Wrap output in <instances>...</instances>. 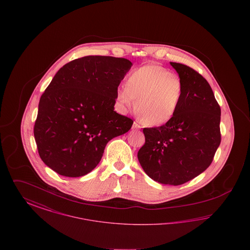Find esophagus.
<instances>
[{"instance_id":"1","label":"esophagus","mask_w":250,"mask_h":250,"mask_svg":"<svg viewBox=\"0 0 250 250\" xmlns=\"http://www.w3.org/2000/svg\"><path fill=\"white\" fill-rule=\"evenodd\" d=\"M132 128H133V129H136V130H137V129H140V128H141V125H139V124H138L137 122H134V124H133V126H132Z\"/></svg>"}]
</instances>
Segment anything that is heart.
Wrapping results in <instances>:
<instances>
[{
    "label": "heart",
    "instance_id": "b5f03b06",
    "mask_svg": "<svg viewBox=\"0 0 250 250\" xmlns=\"http://www.w3.org/2000/svg\"><path fill=\"white\" fill-rule=\"evenodd\" d=\"M183 96V84L176 75L156 64L132 72L126 85L117 89V100L125 108H134L151 126L167 124L175 115ZM137 105H135V99Z\"/></svg>",
    "mask_w": 250,
    "mask_h": 250
}]
</instances>
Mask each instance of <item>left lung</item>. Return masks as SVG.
<instances>
[{
    "label": "left lung",
    "mask_w": 250,
    "mask_h": 250,
    "mask_svg": "<svg viewBox=\"0 0 250 250\" xmlns=\"http://www.w3.org/2000/svg\"><path fill=\"white\" fill-rule=\"evenodd\" d=\"M183 84L175 115L158 127L143 128L138 159L145 173L163 185H183L203 172L221 142V110L213 90L189 66L170 62Z\"/></svg>",
    "instance_id": "1"
}]
</instances>
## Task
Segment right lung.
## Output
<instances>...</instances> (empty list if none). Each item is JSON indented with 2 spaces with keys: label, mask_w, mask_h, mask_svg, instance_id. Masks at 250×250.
I'll use <instances>...</instances> for the list:
<instances>
[{
  "label": "right lung",
  "mask_w": 250,
  "mask_h": 250,
  "mask_svg": "<svg viewBox=\"0 0 250 250\" xmlns=\"http://www.w3.org/2000/svg\"><path fill=\"white\" fill-rule=\"evenodd\" d=\"M132 62L86 56L64 64L42 95L34 135L38 154L52 170L81 177L101 160L107 143L133 121L114 110L117 89Z\"/></svg>",
  "instance_id": "right-lung-1"
}]
</instances>
